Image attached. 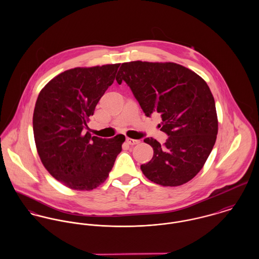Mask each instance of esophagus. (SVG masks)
I'll use <instances>...</instances> for the list:
<instances>
[{"instance_id": "esophagus-1", "label": "esophagus", "mask_w": 259, "mask_h": 259, "mask_svg": "<svg viewBox=\"0 0 259 259\" xmlns=\"http://www.w3.org/2000/svg\"><path fill=\"white\" fill-rule=\"evenodd\" d=\"M126 143L131 146H134V145H138L141 143V141L139 140H133V139H130V138H126Z\"/></svg>"}]
</instances>
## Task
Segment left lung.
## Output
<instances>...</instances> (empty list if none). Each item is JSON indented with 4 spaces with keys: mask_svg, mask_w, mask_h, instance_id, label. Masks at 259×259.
<instances>
[{
    "mask_svg": "<svg viewBox=\"0 0 259 259\" xmlns=\"http://www.w3.org/2000/svg\"><path fill=\"white\" fill-rule=\"evenodd\" d=\"M125 81L147 116L159 113L160 131L168 138L160 145L145 143L153 156L141 169L149 181L178 186L193 179L205 163L217 141L219 121L213 96L203 78L175 63H123L116 75Z\"/></svg>",
    "mask_w": 259,
    "mask_h": 259,
    "instance_id": "1",
    "label": "left lung"
}]
</instances>
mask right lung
<instances>
[{"instance_id":"1","label":"right lung","mask_w":259,"mask_h":259,"mask_svg":"<svg viewBox=\"0 0 259 259\" xmlns=\"http://www.w3.org/2000/svg\"><path fill=\"white\" fill-rule=\"evenodd\" d=\"M118 67L68 70L50 80L37 97L33 116L37 153L52 177L72 189L102 185L125 141L123 135L107 140L83 134Z\"/></svg>"}]
</instances>
